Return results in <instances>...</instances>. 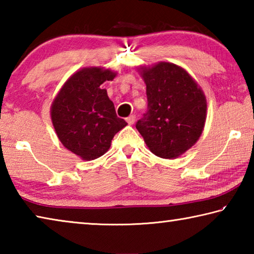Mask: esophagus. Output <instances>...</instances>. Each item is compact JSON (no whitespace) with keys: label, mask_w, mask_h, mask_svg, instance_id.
<instances>
[{"label":"esophagus","mask_w":254,"mask_h":254,"mask_svg":"<svg viewBox=\"0 0 254 254\" xmlns=\"http://www.w3.org/2000/svg\"><path fill=\"white\" fill-rule=\"evenodd\" d=\"M127 122L128 123V124H133L135 122V115H130V117L128 118H127Z\"/></svg>","instance_id":"esophagus-1"}]
</instances>
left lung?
Listing matches in <instances>:
<instances>
[{
  "mask_svg": "<svg viewBox=\"0 0 254 254\" xmlns=\"http://www.w3.org/2000/svg\"><path fill=\"white\" fill-rule=\"evenodd\" d=\"M148 111L135 127L150 151L165 159L177 158L196 143L206 120V98L188 72L175 64L142 68Z\"/></svg>",
  "mask_w": 254,
  "mask_h": 254,
  "instance_id": "1",
  "label": "left lung"
}]
</instances>
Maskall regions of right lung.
<instances>
[{
	"mask_svg": "<svg viewBox=\"0 0 254 254\" xmlns=\"http://www.w3.org/2000/svg\"><path fill=\"white\" fill-rule=\"evenodd\" d=\"M115 72L84 68L68 79L51 105V120L60 142L83 160L104 154L111 141L127 126L101 85Z\"/></svg>",
	"mask_w": 254,
	"mask_h": 254,
	"instance_id": "right-lung-1",
	"label": "right lung"
}]
</instances>
